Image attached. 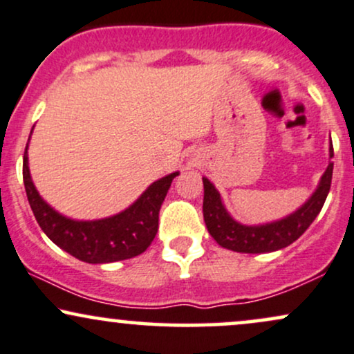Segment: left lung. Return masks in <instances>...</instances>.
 Masks as SVG:
<instances>
[{
  "mask_svg": "<svg viewBox=\"0 0 354 354\" xmlns=\"http://www.w3.org/2000/svg\"><path fill=\"white\" fill-rule=\"evenodd\" d=\"M331 158L333 143L330 136L328 168L321 174L318 186L313 191L311 196L293 213L274 219V221L259 223V225H245V223H239L238 219L231 216L216 186L208 178L203 176V186H205L203 216H205L208 233L219 246L236 251V253H273V251L290 246L310 228V225L318 216L324 201H326L333 178Z\"/></svg>",
  "mask_w": 354,
  "mask_h": 354,
  "instance_id": "1",
  "label": "left lung"
}]
</instances>
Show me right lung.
Masks as SVG:
<instances>
[{
    "instance_id": "obj_1",
    "label": "right lung",
    "mask_w": 354,
    "mask_h": 354,
    "mask_svg": "<svg viewBox=\"0 0 354 354\" xmlns=\"http://www.w3.org/2000/svg\"><path fill=\"white\" fill-rule=\"evenodd\" d=\"M28 146L30 140L23 156L24 189L36 221L56 246L91 265L115 263L145 253L156 236L161 205L180 171H173L151 183L136 201L113 216L73 219L58 213L38 193L30 173Z\"/></svg>"
}]
</instances>
